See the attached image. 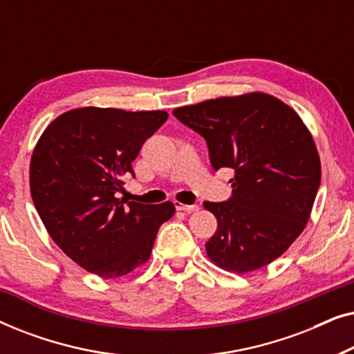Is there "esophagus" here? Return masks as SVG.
<instances>
[{"label": "esophagus", "instance_id": "esophagus-1", "mask_svg": "<svg viewBox=\"0 0 354 354\" xmlns=\"http://www.w3.org/2000/svg\"><path fill=\"white\" fill-rule=\"evenodd\" d=\"M176 207L183 212H195L200 209V205H183V203H176Z\"/></svg>", "mask_w": 354, "mask_h": 354}]
</instances>
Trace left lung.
<instances>
[{"mask_svg": "<svg viewBox=\"0 0 354 354\" xmlns=\"http://www.w3.org/2000/svg\"><path fill=\"white\" fill-rule=\"evenodd\" d=\"M172 114L206 140L216 171H235L229 200L203 203L217 219L207 256L239 274L272 263L304 230L321 183V159L301 118L266 93L207 100Z\"/></svg>", "mask_w": 354, "mask_h": 354, "instance_id": "left-lung-1", "label": "left lung"}]
</instances>
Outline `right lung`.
Listing matches in <instances>:
<instances>
[{
    "mask_svg": "<svg viewBox=\"0 0 354 354\" xmlns=\"http://www.w3.org/2000/svg\"><path fill=\"white\" fill-rule=\"evenodd\" d=\"M166 111L79 108L48 125L33 149L30 193L48 234L69 258L103 279L147 263L176 207L118 198L143 143Z\"/></svg>",
    "mask_w": 354,
    "mask_h": 354,
    "instance_id": "obj_1",
    "label": "right lung"
}]
</instances>
